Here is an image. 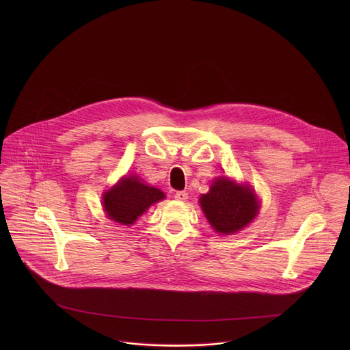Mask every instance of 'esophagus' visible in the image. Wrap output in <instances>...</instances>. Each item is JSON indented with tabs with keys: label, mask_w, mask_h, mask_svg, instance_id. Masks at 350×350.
<instances>
[{
	"label": "esophagus",
	"mask_w": 350,
	"mask_h": 350,
	"mask_svg": "<svg viewBox=\"0 0 350 350\" xmlns=\"http://www.w3.org/2000/svg\"><path fill=\"white\" fill-rule=\"evenodd\" d=\"M174 198L177 199V201H185V199L188 198V193L185 191H177L174 193Z\"/></svg>",
	"instance_id": "esophagus-1"
}]
</instances>
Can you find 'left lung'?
Returning <instances> with one entry per match:
<instances>
[{"mask_svg":"<svg viewBox=\"0 0 350 350\" xmlns=\"http://www.w3.org/2000/svg\"><path fill=\"white\" fill-rule=\"evenodd\" d=\"M199 202L212 227L220 234H232L243 228L255 219L259 208L252 189L227 177L212 184Z\"/></svg>","mask_w":350,"mask_h":350,"instance_id":"left-lung-1","label":"left lung"}]
</instances>
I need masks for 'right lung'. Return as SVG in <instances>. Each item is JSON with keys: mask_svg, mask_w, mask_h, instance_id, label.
Masks as SVG:
<instances>
[{"mask_svg": "<svg viewBox=\"0 0 350 350\" xmlns=\"http://www.w3.org/2000/svg\"><path fill=\"white\" fill-rule=\"evenodd\" d=\"M165 193L138 181L135 176L124 177L104 193V208L108 217L123 226L133 224L149 206L162 201Z\"/></svg>", "mask_w": 350, "mask_h": 350, "instance_id": "right-lung-1", "label": "right lung"}]
</instances>
